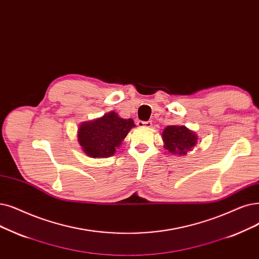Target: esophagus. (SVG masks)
Returning a JSON list of instances; mask_svg holds the SVG:
<instances>
[{
  "instance_id": "esophagus-1",
  "label": "esophagus",
  "mask_w": 259,
  "mask_h": 259,
  "mask_svg": "<svg viewBox=\"0 0 259 259\" xmlns=\"http://www.w3.org/2000/svg\"><path fill=\"white\" fill-rule=\"evenodd\" d=\"M138 126L139 127H146V128H150L152 126V121L151 120H147V121H144V120H139L138 121Z\"/></svg>"
}]
</instances>
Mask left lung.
I'll use <instances>...</instances> for the list:
<instances>
[{
  "mask_svg": "<svg viewBox=\"0 0 259 259\" xmlns=\"http://www.w3.org/2000/svg\"><path fill=\"white\" fill-rule=\"evenodd\" d=\"M165 149L171 153L185 155L197 144V136L185 126H168L163 131Z\"/></svg>",
  "mask_w": 259,
  "mask_h": 259,
  "instance_id": "1",
  "label": "left lung"
}]
</instances>
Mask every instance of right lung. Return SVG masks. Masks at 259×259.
Returning a JSON list of instances; mask_svg holds the SVG:
<instances>
[{
  "label": "right lung",
  "instance_id": "right-lung-1",
  "mask_svg": "<svg viewBox=\"0 0 259 259\" xmlns=\"http://www.w3.org/2000/svg\"><path fill=\"white\" fill-rule=\"evenodd\" d=\"M134 126L131 118H120L112 111L96 120L83 122L78 129V142L88 155L108 157L114 154Z\"/></svg>",
  "mask_w": 259,
  "mask_h": 259
}]
</instances>
